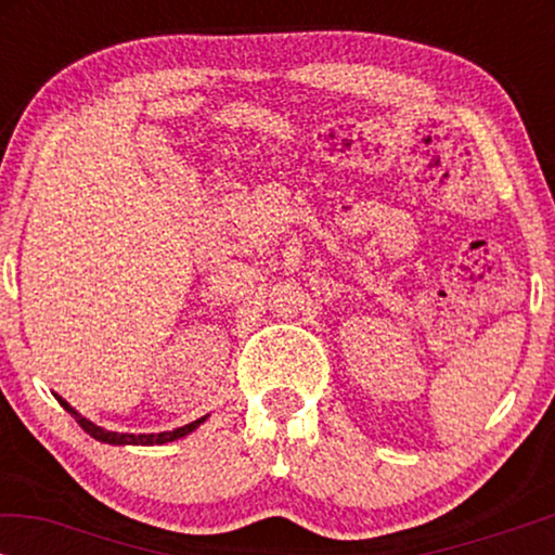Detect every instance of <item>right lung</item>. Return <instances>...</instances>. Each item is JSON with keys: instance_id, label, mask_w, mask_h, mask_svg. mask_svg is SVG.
Masks as SVG:
<instances>
[{"instance_id": "obj_1", "label": "right lung", "mask_w": 555, "mask_h": 555, "mask_svg": "<svg viewBox=\"0 0 555 555\" xmlns=\"http://www.w3.org/2000/svg\"><path fill=\"white\" fill-rule=\"evenodd\" d=\"M55 399L75 416V420H78L80 427L86 429L90 437L98 439V442H105V444H166V442H173V439H179V437H186L189 431H194L204 420H207V416H202V420L184 424V427H179L173 431H162V435H118V431H108V429L98 427V424H93L90 420H86V416H80L70 404H67L65 399H60L57 393H55Z\"/></svg>"}]
</instances>
